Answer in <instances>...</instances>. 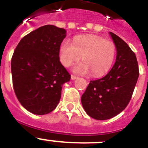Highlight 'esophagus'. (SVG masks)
Segmentation results:
<instances>
[{
    "label": "esophagus",
    "mask_w": 148,
    "mask_h": 148,
    "mask_svg": "<svg viewBox=\"0 0 148 148\" xmlns=\"http://www.w3.org/2000/svg\"><path fill=\"white\" fill-rule=\"evenodd\" d=\"M77 78V76H75V75H71V79L72 80H75V79H76Z\"/></svg>",
    "instance_id": "esophagus-1"
}]
</instances>
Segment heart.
I'll list each match as a JSON object with an SVG mask.
<instances>
[{
	"label": "heart",
	"mask_w": 148,
	"mask_h": 148,
	"mask_svg": "<svg viewBox=\"0 0 148 148\" xmlns=\"http://www.w3.org/2000/svg\"><path fill=\"white\" fill-rule=\"evenodd\" d=\"M116 56L114 42L96 35L75 36L73 43L65 39L59 49V59L66 67L78 62L82 56L83 62L73 67V71L81 75L92 73L94 77L105 75L110 70Z\"/></svg>",
	"instance_id": "b5f03b06"
}]
</instances>
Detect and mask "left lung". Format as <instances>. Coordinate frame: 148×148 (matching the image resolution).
I'll list each match as a JSON object with an SVG mask.
<instances>
[{
    "label": "left lung",
    "instance_id": "1",
    "mask_svg": "<svg viewBox=\"0 0 148 148\" xmlns=\"http://www.w3.org/2000/svg\"><path fill=\"white\" fill-rule=\"evenodd\" d=\"M116 48V62L102 78L90 81L81 96V103L91 117L108 120L129 103L139 75L136 56L125 42L110 32Z\"/></svg>",
    "mask_w": 148,
    "mask_h": 148
}]
</instances>
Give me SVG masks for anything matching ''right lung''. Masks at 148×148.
I'll use <instances>...</instances> for the list:
<instances>
[{
  "label": "right lung",
  "mask_w": 148,
  "mask_h": 148,
  "mask_svg": "<svg viewBox=\"0 0 148 148\" xmlns=\"http://www.w3.org/2000/svg\"><path fill=\"white\" fill-rule=\"evenodd\" d=\"M65 36V29L46 25L25 35L14 50L11 61L13 88L28 112L46 114L60 101L62 85L71 78L59 61Z\"/></svg>",
  "instance_id": "1"
}]
</instances>
